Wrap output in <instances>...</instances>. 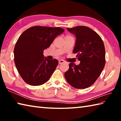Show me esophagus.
I'll use <instances>...</instances> for the list:
<instances>
[{"mask_svg":"<svg viewBox=\"0 0 121 121\" xmlns=\"http://www.w3.org/2000/svg\"><path fill=\"white\" fill-rule=\"evenodd\" d=\"M64 62H65V61H63V60H60L59 61V65L62 64V63H64Z\"/></svg>","mask_w":121,"mask_h":121,"instance_id":"esophagus-1","label":"esophagus"}]
</instances>
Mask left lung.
Listing matches in <instances>:
<instances>
[{"mask_svg": "<svg viewBox=\"0 0 121 121\" xmlns=\"http://www.w3.org/2000/svg\"><path fill=\"white\" fill-rule=\"evenodd\" d=\"M67 30L76 37L73 53H77L81 62L78 65L70 63L65 77L73 87L85 89L93 84L103 70L105 46L99 35L87 26H77Z\"/></svg>", "mask_w": 121, "mask_h": 121, "instance_id": "obj_1", "label": "left lung"}]
</instances>
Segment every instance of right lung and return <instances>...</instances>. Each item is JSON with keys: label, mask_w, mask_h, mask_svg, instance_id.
Segmentation results:
<instances>
[{"label": "right lung", "mask_w": 121, "mask_h": 121, "mask_svg": "<svg viewBox=\"0 0 121 121\" xmlns=\"http://www.w3.org/2000/svg\"><path fill=\"white\" fill-rule=\"evenodd\" d=\"M63 32L64 30L59 27L34 26L19 37L14 50V62L26 83L38 86L50 79L59 62L56 59L45 58L43 51Z\"/></svg>", "instance_id": "1"}]
</instances>
